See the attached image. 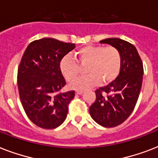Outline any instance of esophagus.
<instances>
[{"mask_svg": "<svg viewBox=\"0 0 158 158\" xmlns=\"http://www.w3.org/2000/svg\"><path fill=\"white\" fill-rule=\"evenodd\" d=\"M84 92L82 91V90H77V91H75V94H77V95H81Z\"/></svg>", "mask_w": 158, "mask_h": 158, "instance_id": "obj_1", "label": "esophagus"}]
</instances>
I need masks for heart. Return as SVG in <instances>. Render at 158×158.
<instances>
[{
	"label": "heart",
	"instance_id": "heart-1",
	"mask_svg": "<svg viewBox=\"0 0 158 158\" xmlns=\"http://www.w3.org/2000/svg\"><path fill=\"white\" fill-rule=\"evenodd\" d=\"M76 59L81 65H86L88 75L80 78L70 85L73 89L84 90L97 86L101 82L109 84L116 79L121 67V56L117 48L112 46H89L80 48ZM73 57L66 55L60 61V69L67 81L78 78L80 67Z\"/></svg>",
	"mask_w": 158,
	"mask_h": 158
}]
</instances>
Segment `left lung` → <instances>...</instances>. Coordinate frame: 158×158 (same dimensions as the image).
I'll return each mask as SVG.
<instances>
[{
	"instance_id": "left-lung-1",
	"label": "left lung",
	"mask_w": 158,
	"mask_h": 158,
	"mask_svg": "<svg viewBox=\"0 0 158 158\" xmlns=\"http://www.w3.org/2000/svg\"><path fill=\"white\" fill-rule=\"evenodd\" d=\"M115 47L121 56V67L116 79L97 89L96 100L89 107L92 118L103 127L122 124L135 109L142 87L143 67L137 49L120 38L100 41Z\"/></svg>"
}]
</instances>
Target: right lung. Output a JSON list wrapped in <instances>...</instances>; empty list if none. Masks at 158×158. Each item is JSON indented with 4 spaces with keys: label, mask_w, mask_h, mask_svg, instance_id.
<instances>
[{
    "label": "right lung",
    "mask_w": 158,
    "mask_h": 158,
    "mask_svg": "<svg viewBox=\"0 0 158 158\" xmlns=\"http://www.w3.org/2000/svg\"><path fill=\"white\" fill-rule=\"evenodd\" d=\"M75 48L54 38L35 40L28 46L18 69L19 94L29 120L43 129H55L64 122L74 91L58 92L65 85L60 61Z\"/></svg>",
    "instance_id": "add662e5"
}]
</instances>
